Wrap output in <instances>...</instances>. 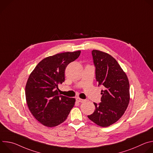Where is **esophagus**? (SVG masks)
<instances>
[{"label":"esophagus","instance_id":"1","mask_svg":"<svg viewBox=\"0 0 153 153\" xmlns=\"http://www.w3.org/2000/svg\"><path fill=\"white\" fill-rule=\"evenodd\" d=\"M76 100H77L78 102H80V103H82V102H84L85 101V100L82 99H80V98H79V97H77V98H76Z\"/></svg>","mask_w":153,"mask_h":153}]
</instances>
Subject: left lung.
<instances>
[{
    "mask_svg": "<svg viewBox=\"0 0 153 153\" xmlns=\"http://www.w3.org/2000/svg\"><path fill=\"white\" fill-rule=\"evenodd\" d=\"M96 67V79L101 91V102L94 103V112L88 117L97 125L107 127L116 122L124 114L129 102V83L126 74L117 60L109 54L92 51Z\"/></svg>",
    "mask_w": 153,
    "mask_h": 153,
    "instance_id": "1",
    "label": "left lung"
}]
</instances>
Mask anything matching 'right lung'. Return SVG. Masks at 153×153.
Masks as SVG:
<instances>
[{
    "mask_svg": "<svg viewBox=\"0 0 153 153\" xmlns=\"http://www.w3.org/2000/svg\"><path fill=\"white\" fill-rule=\"evenodd\" d=\"M80 51L65 52L42 60L30 74L25 86L27 103L33 116L47 127L67 119L76 99L60 95L58 85L65 81L67 65L77 59Z\"/></svg>",
    "mask_w": 153,
    "mask_h": 153,
    "instance_id": "right-lung-1",
    "label": "right lung"
}]
</instances>
